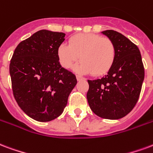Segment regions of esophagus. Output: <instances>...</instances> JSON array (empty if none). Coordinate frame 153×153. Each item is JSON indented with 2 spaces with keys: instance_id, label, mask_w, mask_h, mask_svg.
I'll return each mask as SVG.
<instances>
[{
  "instance_id": "obj_1",
  "label": "esophagus",
  "mask_w": 153,
  "mask_h": 153,
  "mask_svg": "<svg viewBox=\"0 0 153 153\" xmlns=\"http://www.w3.org/2000/svg\"><path fill=\"white\" fill-rule=\"evenodd\" d=\"M76 79L78 81H80V80H82L84 79V78L82 76H80V75H76Z\"/></svg>"
}]
</instances>
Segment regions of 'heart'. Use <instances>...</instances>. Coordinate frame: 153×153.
I'll return each mask as SVG.
<instances>
[{
	"label": "heart",
	"mask_w": 153,
	"mask_h": 153,
	"mask_svg": "<svg viewBox=\"0 0 153 153\" xmlns=\"http://www.w3.org/2000/svg\"><path fill=\"white\" fill-rule=\"evenodd\" d=\"M114 43L107 37L91 33L77 34L69 39V45L62 44L57 48L60 64L71 68L79 58L75 71L83 74L102 75L107 73L115 61Z\"/></svg>",
	"instance_id": "heart-1"
}]
</instances>
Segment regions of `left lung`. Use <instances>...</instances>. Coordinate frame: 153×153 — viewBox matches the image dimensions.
<instances>
[{
    "label": "left lung",
    "instance_id": "8db88e82",
    "mask_svg": "<svg viewBox=\"0 0 153 153\" xmlns=\"http://www.w3.org/2000/svg\"><path fill=\"white\" fill-rule=\"evenodd\" d=\"M114 43L116 56L111 69L101 79L88 80V105L97 116L119 119L133 109L140 97L144 68L140 49L117 31H102Z\"/></svg>",
    "mask_w": 153,
    "mask_h": 153
}]
</instances>
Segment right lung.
<instances>
[{
  "label": "right lung",
  "instance_id": "1",
  "mask_svg": "<svg viewBox=\"0 0 153 153\" xmlns=\"http://www.w3.org/2000/svg\"><path fill=\"white\" fill-rule=\"evenodd\" d=\"M65 36L39 30L19 43L10 61L13 97L22 111L38 122L59 117L77 83L75 75L62 67L57 56Z\"/></svg>",
  "mask_w": 153,
  "mask_h": 153
}]
</instances>
